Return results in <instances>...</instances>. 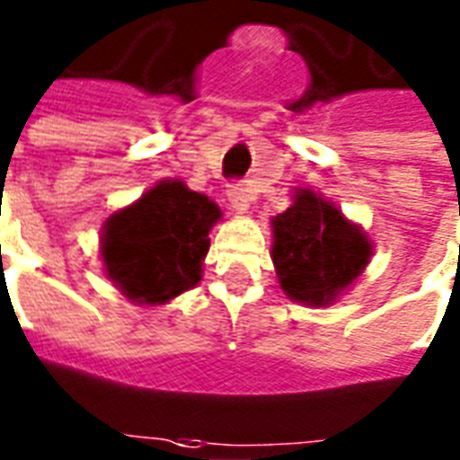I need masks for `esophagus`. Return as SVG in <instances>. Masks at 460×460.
Returning a JSON list of instances; mask_svg holds the SVG:
<instances>
[{
  "label": "esophagus",
  "instance_id": "34e87169",
  "mask_svg": "<svg viewBox=\"0 0 460 460\" xmlns=\"http://www.w3.org/2000/svg\"><path fill=\"white\" fill-rule=\"evenodd\" d=\"M227 201H230V208H233L237 216L249 211V190L242 185H233L227 190Z\"/></svg>",
  "mask_w": 460,
  "mask_h": 460
}]
</instances>
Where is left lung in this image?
<instances>
[{"label": "left lung", "instance_id": "obj_1", "mask_svg": "<svg viewBox=\"0 0 460 460\" xmlns=\"http://www.w3.org/2000/svg\"><path fill=\"white\" fill-rule=\"evenodd\" d=\"M270 230L280 289L301 306L334 304L373 259L366 230L308 187L294 190L288 211L270 218Z\"/></svg>", "mask_w": 460, "mask_h": 460}]
</instances>
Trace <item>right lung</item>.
<instances>
[{"mask_svg": "<svg viewBox=\"0 0 460 460\" xmlns=\"http://www.w3.org/2000/svg\"><path fill=\"white\" fill-rule=\"evenodd\" d=\"M218 204L178 178L159 180L102 226L106 280L139 306H161L201 280Z\"/></svg>", "mask_w": 460, "mask_h": 460, "instance_id": "right-lung-1", "label": "right lung"}]
</instances>
